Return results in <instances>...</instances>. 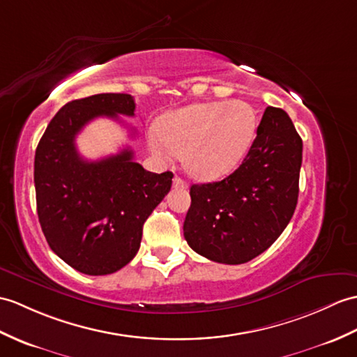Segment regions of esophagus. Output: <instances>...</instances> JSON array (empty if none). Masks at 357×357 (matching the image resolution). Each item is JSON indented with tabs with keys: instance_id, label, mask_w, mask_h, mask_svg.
Segmentation results:
<instances>
[{
	"instance_id": "esophagus-1",
	"label": "esophagus",
	"mask_w": 357,
	"mask_h": 357,
	"mask_svg": "<svg viewBox=\"0 0 357 357\" xmlns=\"http://www.w3.org/2000/svg\"><path fill=\"white\" fill-rule=\"evenodd\" d=\"M173 187H175V188H187L188 185H187V182L182 179L181 176H175V178H173Z\"/></svg>"
}]
</instances>
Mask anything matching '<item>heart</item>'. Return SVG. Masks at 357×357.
<instances>
[{"instance_id": "1", "label": "heart", "mask_w": 357, "mask_h": 357, "mask_svg": "<svg viewBox=\"0 0 357 357\" xmlns=\"http://www.w3.org/2000/svg\"><path fill=\"white\" fill-rule=\"evenodd\" d=\"M257 132V114L245 102L195 105L167 114L151 135L152 151L170 158L181 155L199 179L227 175L243 160Z\"/></svg>"}]
</instances>
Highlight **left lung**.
<instances>
[{
	"label": "left lung",
	"mask_w": 357,
	"mask_h": 357,
	"mask_svg": "<svg viewBox=\"0 0 357 357\" xmlns=\"http://www.w3.org/2000/svg\"><path fill=\"white\" fill-rule=\"evenodd\" d=\"M303 139L280 107L268 106L243 162L229 176L190 187L184 237L208 260L242 264L264 252L298 202Z\"/></svg>",
	"instance_id": "1"
}]
</instances>
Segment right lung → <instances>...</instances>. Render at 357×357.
<instances>
[{
    "instance_id": "obj_1",
    "label": "right lung",
    "mask_w": 357,
    "mask_h": 357,
    "mask_svg": "<svg viewBox=\"0 0 357 357\" xmlns=\"http://www.w3.org/2000/svg\"><path fill=\"white\" fill-rule=\"evenodd\" d=\"M129 94H96L61 107L35 155L38 218L53 252L86 275H107L134 259L143 225L170 192L172 172L152 173L123 149L98 161L82 158L76 135L97 117H134Z\"/></svg>"
}]
</instances>
